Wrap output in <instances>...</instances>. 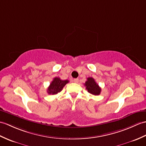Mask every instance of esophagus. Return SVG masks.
Here are the masks:
<instances>
[{
	"label": "esophagus",
	"instance_id": "obj_1",
	"mask_svg": "<svg viewBox=\"0 0 146 146\" xmlns=\"http://www.w3.org/2000/svg\"><path fill=\"white\" fill-rule=\"evenodd\" d=\"M78 81H79V80L78 78H75V79L73 80V82L75 83H78Z\"/></svg>",
	"mask_w": 146,
	"mask_h": 146
}]
</instances>
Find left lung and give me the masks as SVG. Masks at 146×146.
Returning a JSON list of instances; mask_svg holds the SVG:
<instances>
[{"label":"left lung","instance_id":"8db88e82","mask_svg":"<svg viewBox=\"0 0 146 146\" xmlns=\"http://www.w3.org/2000/svg\"><path fill=\"white\" fill-rule=\"evenodd\" d=\"M84 84L86 86V89L88 90V93L94 94V95H99L101 93V88L93 78H88L87 81Z\"/></svg>","mask_w":146,"mask_h":146}]
</instances>
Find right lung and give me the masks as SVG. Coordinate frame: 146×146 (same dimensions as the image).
Wrapping results in <instances>:
<instances>
[{"label": "right lung", "instance_id": "add662e5", "mask_svg": "<svg viewBox=\"0 0 146 146\" xmlns=\"http://www.w3.org/2000/svg\"><path fill=\"white\" fill-rule=\"evenodd\" d=\"M69 81L67 80H62L60 78H54L48 88L47 92L49 94H56L58 93H60L63 90V87Z\"/></svg>", "mask_w": 146, "mask_h": 146}]
</instances>
